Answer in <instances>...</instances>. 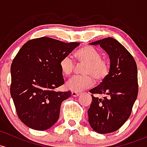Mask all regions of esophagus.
<instances>
[{
  "label": "esophagus",
  "mask_w": 147,
  "mask_h": 147,
  "mask_svg": "<svg viewBox=\"0 0 147 147\" xmlns=\"http://www.w3.org/2000/svg\"><path fill=\"white\" fill-rule=\"evenodd\" d=\"M81 93L80 92H72V96L74 97H77L78 96H80Z\"/></svg>",
  "instance_id": "obj_1"
}]
</instances>
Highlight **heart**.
Here are the masks:
<instances>
[{
	"label": "heart",
	"mask_w": 147,
	"mask_h": 147,
	"mask_svg": "<svg viewBox=\"0 0 147 147\" xmlns=\"http://www.w3.org/2000/svg\"><path fill=\"white\" fill-rule=\"evenodd\" d=\"M75 57L78 63L84 65L82 70L84 75L72 77L66 83L67 89L72 92H80L93 86V76L97 81H101L109 75L110 69L109 63L101 58V54L98 51L92 46L83 47L75 53ZM59 65L62 74L68 76L73 72L75 63L70 56L66 55L61 60Z\"/></svg>",
	"instance_id": "1"
}]
</instances>
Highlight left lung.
<instances>
[{"mask_svg": "<svg viewBox=\"0 0 147 147\" xmlns=\"http://www.w3.org/2000/svg\"><path fill=\"white\" fill-rule=\"evenodd\" d=\"M99 45L110 58L109 73L98 86L90 89L92 101L89 123L95 132L107 134L118 130L130 116L138 94L137 67L129 52L115 38L109 37L90 43ZM93 94H102L98 98Z\"/></svg>", "mask_w": 147, "mask_h": 147, "instance_id": "left-lung-1", "label": "left lung"}]
</instances>
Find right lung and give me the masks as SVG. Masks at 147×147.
I'll list each match as a JSON object with an SVG mask.
<instances>
[{
	"label": "right lung",
	"mask_w": 147,
	"mask_h": 147,
	"mask_svg": "<svg viewBox=\"0 0 147 147\" xmlns=\"http://www.w3.org/2000/svg\"><path fill=\"white\" fill-rule=\"evenodd\" d=\"M79 45L41 37L20 49L11 65L10 94L18 117L27 127L46 130L58 121L62 102L71 96L69 91H54L64 84L59 63Z\"/></svg>",
	"instance_id": "right-lung-1"
}]
</instances>
